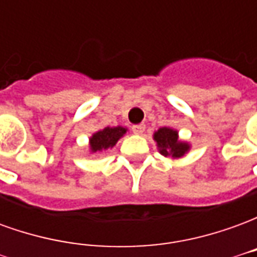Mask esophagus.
I'll return each mask as SVG.
<instances>
[{"mask_svg":"<svg viewBox=\"0 0 257 257\" xmlns=\"http://www.w3.org/2000/svg\"><path fill=\"white\" fill-rule=\"evenodd\" d=\"M145 129H146L145 123H139V125H134V126H132V132L136 135H142L143 132H145Z\"/></svg>","mask_w":257,"mask_h":257,"instance_id":"34e87169","label":"esophagus"}]
</instances>
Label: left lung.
<instances>
[{"mask_svg": "<svg viewBox=\"0 0 257 257\" xmlns=\"http://www.w3.org/2000/svg\"><path fill=\"white\" fill-rule=\"evenodd\" d=\"M154 140L157 142V147L162 156L180 158L190 150V145L179 139L178 131L172 128H160L154 134Z\"/></svg>", "mask_w": 257, "mask_h": 257, "instance_id": "8db88e82", "label": "left lung"}]
</instances>
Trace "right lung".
<instances>
[{
  "label": "right lung",
  "instance_id": "right-lung-1",
  "mask_svg": "<svg viewBox=\"0 0 257 257\" xmlns=\"http://www.w3.org/2000/svg\"><path fill=\"white\" fill-rule=\"evenodd\" d=\"M126 128L122 126H107V128L97 131L96 134L92 135L89 139V147L92 153H97V151L107 150V149H112L118 140L122 138L123 135L126 134Z\"/></svg>",
  "mask_w": 257,
  "mask_h": 257
}]
</instances>
